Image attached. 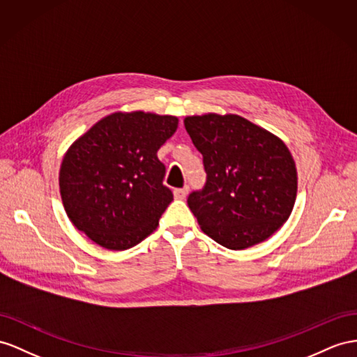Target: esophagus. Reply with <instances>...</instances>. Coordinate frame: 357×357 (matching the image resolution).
Returning a JSON list of instances; mask_svg holds the SVG:
<instances>
[{
  "instance_id": "34e87169",
  "label": "esophagus",
  "mask_w": 357,
  "mask_h": 357,
  "mask_svg": "<svg viewBox=\"0 0 357 357\" xmlns=\"http://www.w3.org/2000/svg\"><path fill=\"white\" fill-rule=\"evenodd\" d=\"M173 193H175V197H176V199H179V200L185 199V197H187V195H188V187H184V188H176L175 191H173Z\"/></svg>"
}]
</instances>
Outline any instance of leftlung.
I'll list each match as a JSON object with an SVG mask.
<instances>
[{
	"label": "left lung",
	"instance_id": "left-lung-1",
	"mask_svg": "<svg viewBox=\"0 0 357 357\" xmlns=\"http://www.w3.org/2000/svg\"><path fill=\"white\" fill-rule=\"evenodd\" d=\"M206 182L187 199L208 236L232 250L262 243L288 220L297 196L296 162L279 137L236 114L190 116Z\"/></svg>",
	"mask_w": 357,
	"mask_h": 357
}]
</instances>
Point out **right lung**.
<instances>
[{
  "mask_svg": "<svg viewBox=\"0 0 357 357\" xmlns=\"http://www.w3.org/2000/svg\"><path fill=\"white\" fill-rule=\"evenodd\" d=\"M176 128L175 116L113 113L74 142L59 182L78 231L108 250H126L157 229L173 200L157 152Z\"/></svg>",
  "mask_w": 357,
  "mask_h": 357,
  "instance_id": "add662e5",
  "label": "right lung"
}]
</instances>
